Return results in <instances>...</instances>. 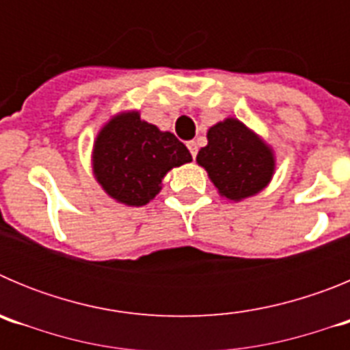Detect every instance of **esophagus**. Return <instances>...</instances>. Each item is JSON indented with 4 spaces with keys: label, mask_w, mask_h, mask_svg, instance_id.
<instances>
[{
    "label": "esophagus",
    "mask_w": 350,
    "mask_h": 350,
    "mask_svg": "<svg viewBox=\"0 0 350 350\" xmlns=\"http://www.w3.org/2000/svg\"><path fill=\"white\" fill-rule=\"evenodd\" d=\"M187 148H189L191 156L196 157V154H198V144H196V142H194V140L187 142Z\"/></svg>",
    "instance_id": "esophagus-1"
}]
</instances>
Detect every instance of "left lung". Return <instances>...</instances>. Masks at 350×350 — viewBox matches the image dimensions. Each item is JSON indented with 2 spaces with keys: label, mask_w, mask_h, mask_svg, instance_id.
<instances>
[{
  "label": "left lung",
  "mask_w": 350,
  "mask_h": 350,
  "mask_svg": "<svg viewBox=\"0 0 350 350\" xmlns=\"http://www.w3.org/2000/svg\"><path fill=\"white\" fill-rule=\"evenodd\" d=\"M208 144L196 163L206 170L219 196L242 202L256 196L273 178L277 159L271 145L237 117H226L206 131Z\"/></svg>",
  "instance_id": "left-lung-1"
}]
</instances>
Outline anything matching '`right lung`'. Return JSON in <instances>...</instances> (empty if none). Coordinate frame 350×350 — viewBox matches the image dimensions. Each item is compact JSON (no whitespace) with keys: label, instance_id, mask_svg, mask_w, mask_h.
<instances>
[{"label":"right lung","instance_id":"obj_1","mask_svg":"<svg viewBox=\"0 0 350 350\" xmlns=\"http://www.w3.org/2000/svg\"><path fill=\"white\" fill-rule=\"evenodd\" d=\"M193 157L173 133L161 131L124 110L101 126L92 144V175L108 196L126 206H144L159 194L172 168Z\"/></svg>","mask_w":350,"mask_h":350}]
</instances>
